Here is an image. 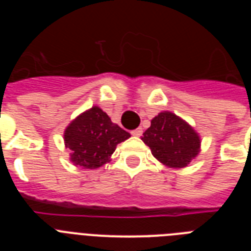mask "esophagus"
<instances>
[{"instance_id": "34e87169", "label": "esophagus", "mask_w": 251, "mask_h": 251, "mask_svg": "<svg viewBox=\"0 0 251 251\" xmlns=\"http://www.w3.org/2000/svg\"><path fill=\"white\" fill-rule=\"evenodd\" d=\"M142 133H143V129H142V128H137V129L132 130V136H134V137H141V136H142Z\"/></svg>"}]
</instances>
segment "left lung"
<instances>
[{
	"label": "left lung",
	"instance_id": "8db88e82",
	"mask_svg": "<svg viewBox=\"0 0 251 251\" xmlns=\"http://www.w3.org/2000/svg\"><path fill=\"white\" fill-rule=\"evenodd\" d=\"M142 141L163 165L182 168L200 152V137L185 121L171 112H162L151 121Z\"/></svg>",
	"mask_w": 251,
	"mask_h": 251
}]
</instances>
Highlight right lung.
I'll list each match as a JSON object with an SVG mask.
<instances>
[{
    "instance_id": "1",
    "label": "right lung",
    "mask_w": 251,
    "mask_h": 251,
    "mask_svg": "<svg viewBox=\"0 0 251 251\" xmlns=\"http://www.w3.org/2000/svg\"><path fill=\"white\" fill-rule=\"evenodd\" d=\"M129 137V133L112 123L99 106H93L79 115L64 133L66 148L72 151L73 163L90 170L109 161L117 145Z\"/></svg>"
}]
</instances>
